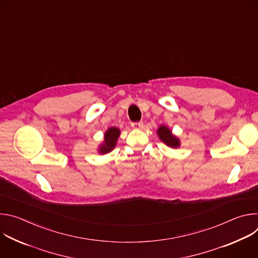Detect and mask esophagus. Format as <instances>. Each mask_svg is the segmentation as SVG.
<instances>
[{
  "mask_svg": "<svg viewBox=\"0 0 258 258\" xmlns=\"http://www.w3.org/2000/svg\"><path fill=\"white\" fill-rule=\"evenodd\" d=\"M132 126H133L134 128H142V127H143V122H142V121L132 122Z\"/></svg>",
  "mask_w": 258,
  "mask_h": 258,
  "instance_id": "obj_1",
  "label": "esophagus"
}]
</instances>
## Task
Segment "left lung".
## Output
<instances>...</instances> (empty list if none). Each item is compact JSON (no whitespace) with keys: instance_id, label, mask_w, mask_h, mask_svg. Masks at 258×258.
Wrapping results in <instances>:
<instances>
[{"instance_id":"obj_1","label":"left lung","mask_w":258,"mask_h":258,"mask_svg":"<svg viewBox=\"0 0 258 258\" xmlns=\"http://www.w3.org/2000/svg\"><path fill=\"white\" fill-rule=\"evenodd\" d=\"M158 136L169 147H174V148H176L177 146H179V141L164 125H161L158 128Z\"/></svg>"}]
</instances>
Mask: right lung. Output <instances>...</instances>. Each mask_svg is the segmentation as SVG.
<instances>
[{"instance_id": "obj_1", "label": "right lung", "mask_w": 258, "mask_h": 258, "mask_svg": "<svg viewBox=\"0 0 258 258\" xmlns=\"http://www.w3.org/2000/svg\"><path fill=\"white\" fill-rule=\"evenodd\" d=\"M119 137V130L116 127H110L104 137V144L101 146L100 153L105 154L111 151L116 144V141Z\"/></svg>"}]
</instances>
